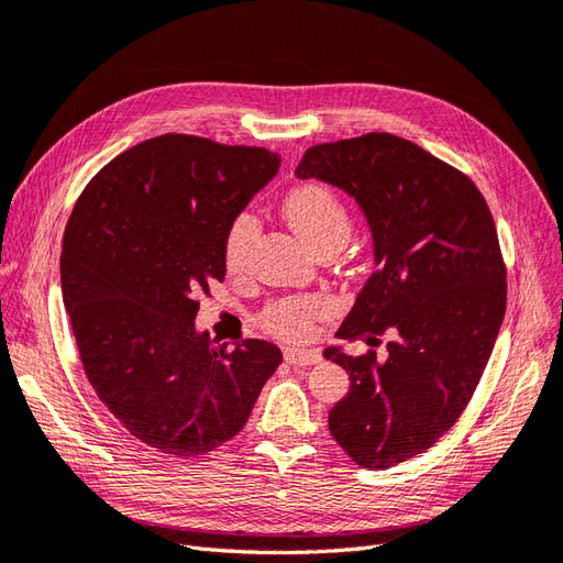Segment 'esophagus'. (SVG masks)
Masks as SVG:
<instances>
[{
    "mask_svg": "<svg viewBox=\"0 0 563 563\" xmlns=\"http://www.w3.org/2000/svg\"><path fill=\"white\" fill-rule=\"evenodd\" d=\"M284 360L291 366H312L321 362V354L317 350H300V347H286Z\"/></svg>",
    "mask_w": 563,
    "mask_h": 563,
    "instance_id": "1",
    "label": "esophagus"
}]
</instances>
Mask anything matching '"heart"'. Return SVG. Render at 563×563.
Listing matches in <instances>:
<instances>
[{
  "label": "heart",
  "instance_id": "b5f03b06",
  "mask_svg": "<svg viewBox=\"0 0 563 563\" xmlns=\"http://www.w3.org/2000/svg\"><path fill=\"white\" fill-rule=\"evenodd\" d=\"M282 211L288 225L314 251L335 242L345 244L352 230V220L345 203L340 201L331 187L319 183L300 185L294 192H288ZM255 230H258V223H255L251 213H240L232 220L225 236V265L232 272L244 267ZM323 312H327V305H323L321 298H284L267 308L265 327L282 338L302 340L312 335L314 321L323 317Z\"/></svg>",
  "mask_w": 563,
  "mask_h": 563
}]
</instances>
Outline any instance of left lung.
<instances>
[{"label": "left lung", "mask_w": 563, "mask_h": 563, "mask_svg": "<svg viewBox=\"0 0 563 563\" xmlns=\"http://www.w3.org/2000/svg\"><path fill=\"white\" fill-rule=\"evenodd\" d=\"M296 176L340 187L368 223L376 272L335 335H387V356L323 350L350 373L329 430L356 465L395 467L432 449L482 380L507 302L496 223L465 174L391 133L314 145Z\"/></svg>", "instance_id": "obj_1"}]
</instances>
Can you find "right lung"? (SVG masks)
<instances>
[{
	"label": "right lung",
	"instance_id": "obj_1",
	"mask_svg": "<svg viewBox=\"0 0 563 563\" xmlns=\"http://www.w3.org/2000/svg\"><path fill=\"white\" fill-rule=\"evenodd\" d=\"M265 147L166 133L93 176L67 220L60 288L84 373L143 444L178 457L223 446L282 364L267 340L216 345L199 294L225 277V236L277 176Z\"/></svg>",
	"mask_w": 563,
	"mask_h": 563
}]
</instances>
